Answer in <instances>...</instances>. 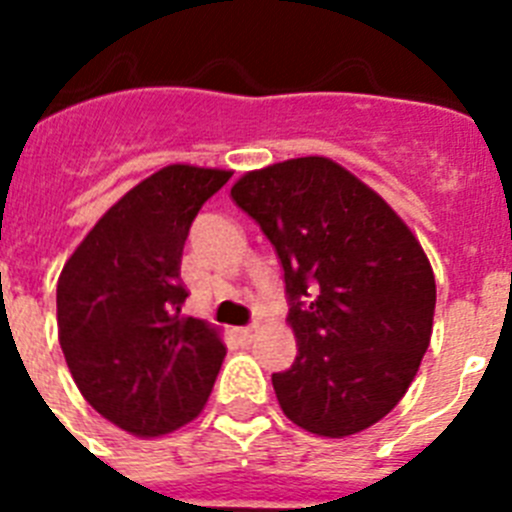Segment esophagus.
Listing matches in <instances>:
<instances>
[{
  "label": "esophagus",
  "instance_id": "esophagus-1",
  "mask_svg": "<svg viewBox=\"0 0 512 512\" xmlns=\"http://www.w3.org/2000/svg\"><path fill=\"white\" fill-rule=\"evenodd\" d=\"M256 336V325H248V328H235V338L241 343H251Z\"/></svg>",
  "mask_w": 512,
  "mask_h": 512
}]
</instances>
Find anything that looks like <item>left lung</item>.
<instances>
[{
	"mask_svg": "<svg viewBox=\"0 0 512 512\" xmlns=\"http://www.w3.org/2000/svg\"><path fill=\"white\" fill-rule=\"evenodd\" d=\"M230 197L277 251L297 356L271 374L284 415L318 436L359 433L408 392L431 343L436 279L377 192L330 158L251 171Z\"/></svg>",
	"mask_w": 512,
	"mask_h": 512,
	"instance_id": "8db88e82",
	"label": "left lung"
}]
</instances>
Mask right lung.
Wrapping results in <instances>:
<instances>
[{
  "instance_id": "add662e5",
  "label": "right lung",
  "mask_w": 512,
  "mask_h": 512,
  "mask_svg": "<svg viewBox=\"0 0 512 512\" xmlns=\"http://www.w3.org/2000/svg\"><path fill=\"white\" fill-rule=\"evenodd\" d=\"M230 171L174 164L143 179L66 261L58 338L87 402L135 436H161L205 408L225 346L184 318L179 269L194 217Z\"/></svg>"
}]
</instances>
